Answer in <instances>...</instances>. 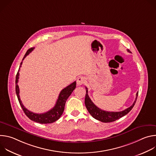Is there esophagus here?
<instances>
[{
  "mask_svg": "<svg viewBox=\"0 0 156 156\" xmlns=\"http://www.w3.org/2000/svg\"><path fill=\"white\" fill-rule=\"evenodd\" d=\"M84 82H85V78L84 77H79L76 81L77 84L78 86L82 85L83 83H84Z\"/></svg>",
  "mask_w": 156,
  "mask_h": 156,
  "instance_id": "obj_1",
  "label": "esophagus"
}]
</instances>
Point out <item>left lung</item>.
Here are the masks:
<instances>
[{
  "mask_svg": "<svg viewBox=\"0 0 156 156\" xmlns=\"http://www.w3.org/2000/svg\"><path fill=\"white\" fill-rule=\"evenodd\" d=\"M128 52H130L129 50H127ZM86 93L85 96V99H84V103L86 107L87 110H88L89 113H90L91 116L94 118L95 119L99 120L102 122L104 123H108V122H114L121 117L125 116L126 115L129 111L134 107L137 97L138 95V92L136 93V97L135 102H133V105H131L129 107L126 108L125 110L123 111H120V112H108V111H105L103 110H101V108H98L91 100L87 94V88L86 87Z\"/></svg>",
  "mask_w": 156,
  "mask_h": 156,
  "instance_id": "left-lung-1",
  "label": "left lung"
}]
</instances>
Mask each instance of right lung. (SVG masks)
Returning a JSON list of instances; mask_svg holds the SVG:
<instances>
[{
	"label": "right lung",
	"mask_w": 156,
	"mask_h": 156,
	"mask_svg": "<svg viewBox=\"0 0 156 156\" xmlns=\"http://www.w3.org/2000/svg\"><path fill=\"white\" fill-rule=\"evenodd\" d=\"M33 49H34V48H32L27 51L23 60H22V62L20 63V68H19L17 74L16 75V80H15L16 94L19 103H20L22 109H23L25 115L30 120H31L35 122L42 123V124L51 123H53V122L57 121L58 119H59L60 117H61V115H62L63 111H64V108H65V102L76 87V81H74L73 83H72V84L69 85L68 86H66V87L63 89L59 94L58 99L57 100L55 106L52 109L48 111L47 112L43 113V114H36V113L32 112H31V111L28 110L27 108L25 107V106L23 105V104H22V102L20 100V95H19L20 90H19V87H18V85L17 83L18 82V79H19L20 69L22 63H23V60L25 59V58L28 55H29L30 53L31 52V51Z\"/></svg>",
	"instance_id": "add662e5"
}]
</instances>
